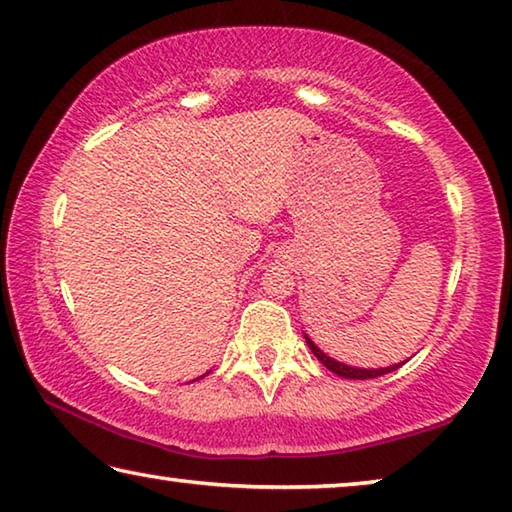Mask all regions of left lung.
I'll use <instances>...</instances> for the list:
<instances>
[{
    "label": "left lung",
    "mask_w": 512,
    "mask_h": 512,
    "mask_svg": "<svg viewBox=\"0 0 512 512\" xmlns=\"http://www.w3.org/2000/svg\"><path fill=\"white\" fill-rule=\"evenodd\" d=\"M305 341L309 345V350L316 354V359L323 363L327 370H332L334 375L345 377V379H375V377H381V375H388V372H393L397 368H402L406 363V361H402V363H395V366H388V368H357V366H348V363H341V361L329 357V354L320 350L307 334H305Z\"/></svg>",
    "instance_id": "obj_1"
}]
</instances>
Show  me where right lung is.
Returning <instances> with one entry per match:
<instances>
[{"label":"right lung","mask_w":512,"mask_h":512,"mask_svg":"<svg viewBox=\"0 0 512 512\" xmlns=\"http://www.w3.org/2000/svg\"><path fill=\"white\" fill-rule=\"evenodd\" d=\"M203 377H205V375H203Z\"/></svg>","instance_id":"1"}]
</instances>
